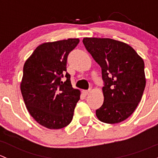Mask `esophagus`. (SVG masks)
<instances>
[{"label":"esophagus","instance_id":"34e87169","mask_svg":"<svg viewBox=\"0 0 158 158\" xmlns=\"http://www.w3.org/2000/svg\"><path fill=\"white\" fill-rule=\"evenodd\" d=\"M89 92H90V90H83L82 91V94H83L84 95H89Z\"/></svg>","mask_w":158,"mask_h":158}]
</instances>
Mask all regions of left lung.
I'll return each mask as SVG.
<instances>
[{"label": "left lung", "instance_id": "1", "mask_svg": "<svg viewBox=\"0 0 158 158\" xmlns=\"http://www.w3.org/2000/svg\"><path fill=\"white\" fill-rule=\"evenodd\" d=\"M84 46L102 68L104 102L96 116L107 124L122 122L141 102L146 85L144 63L131 47L109 38L85 37Z\"/></svg>", "mask_w": 158, "mask_h": 158}]
</instances>
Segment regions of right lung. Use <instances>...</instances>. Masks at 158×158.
Wrapping results in <instances>:
<instances>
[{
    "label": "right lung",
    "mask_w": 158,
    "mask_h": 158,
    "mask_svg": "<svg viewBox=\"0 0 158 158\" xmlns=\"http://www.w3.org/2000/svg\"><path fill=\"white\" fill-rule=\"evenodd\" d=\"M79 43L68 39L44 43L25 62L20 90L30 115L42 126L60 129L67 126L80 98L66 72L68 55ZM63 76L66 81H61Z\"/></svg>",
    "instance_id": "1"
}]
</instances>
